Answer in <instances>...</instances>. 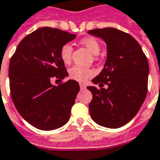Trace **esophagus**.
<instances>
[{
    "instance_id": "obj_1",
    "label": "esophagus",
    "mask_w": 160,
    "mask_h": 160,
    "mask_svg": "<svg viewBox=\"0 0 160 160\" xmlns=\"http://www.w3.org/2000/svg\"><path fill=\"white\" fill-rule=\"evenodd\" d=\"M80 89L84 90V89H86V86H85L84 84H80Z\"/></svg>"
}]
</instances>
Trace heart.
Here are the masks:
<instances>
[{"label": "heart", "mask_w": 160, "mask_h": 160, "mask_svg": "<svg viewBox=\"0 0 160 160\" xmlns=\"http://www.w3.org/2000/svg\"><path fill=\"white\" fill-rule=\"evenodd\" d=\"M80 43L88 49V51L92 55H98L100 51V45L99 42L95 38L88 37L83 39L80 41ZM61 61L64 62L65 64L68 65L72 61V46L69 44H65L62 46L60 51ZM94 75V71L89 68H81L79 66H74L69 69V77L72 80L79 81V82H84L88 80V78Z\"/></svg>", "instance_id": "1"}]
</instances>
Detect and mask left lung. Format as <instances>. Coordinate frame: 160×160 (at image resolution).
Masks as SVG:
<instances>
[{
  "instance_id": "8db88e82",
  "label": "left lung",
  "mask_w": 160,
  "mask_h": 160,
  "mask_svg": "<svg viewBox=\"0 0 160 160\" xmlns=\"http://www.w3.org/2000/svg\"><path fill=\"white\" fill-rule=\"evenodd\" d=\"M103 39L107 49L104 68L92 79L100 89L88 87L92 119L99 126L119 128L138 113L147 93L149 65L138 42L129 33L113 28L89 30ZM104 84L107 88H102Z\"/></svg>"
}]
</instances>
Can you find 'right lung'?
Wrapping results in <instances>:
<instances>
[{
    "label": "right lung",
    "instance_id": "right-lung-1",
    "mask_svg": "<svg viewBox=\"0 0 160 160\" xmlns=\"http://www.w3.org/2000/svg\"><path fill=\"white\" fill-rule=\"evenodd\" d=\"M75 37L58 28H41L22 39L11 57L12 100L22 118L40 130L60 128L70 118L79 83L69 80L56 87L51 80L61 81L68 75L60 51Z\"/></svg>",
    "mask_w": 160,
    "mask_h": 160
}]
</instances>
